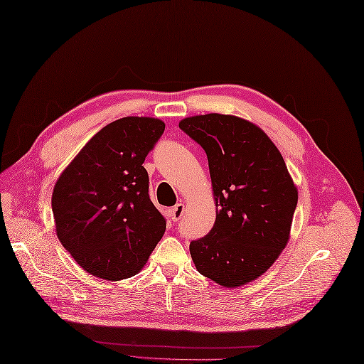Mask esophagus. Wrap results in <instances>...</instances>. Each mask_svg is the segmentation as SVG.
Returning <instances> with one entry per match:
<instances>
[{"instance_id":"1","label":"esophagus","mask_w":364,"mask_h":364,"mask_svg":"<svg viewBox=\"0 0 364 364\" xmlns=\"http://www.w3.org/2000/svg\"><path fill=\"white\" fill-rule=\"evenodd\" d=\"M183 212H185V204L183 203H178L176 205H173L171 209L168 210L171 220H175V222H178L183 216Z\"/></svg>"}]
</instances>
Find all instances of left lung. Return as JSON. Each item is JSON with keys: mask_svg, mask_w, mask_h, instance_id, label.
I'll use <instances>...</instances> for the list:
<instances>
[{"mask_svg": "<svg viewBox=\"0 0 364 364\" xmlns=\"http://www.w3.org/2000/svg\"><path fill=\"white\" fill-rule=\"evenodd\" d=\"M179 127L207 155L218 209L210 232L189 245L193 261L220 286L246 284L286 247L296 186L280 151L249 121L207 114L185 118Z\"/></svg>", "mask_w": 364, "mask_h": 364, "instance_id": "obj_1", "label": "left lung"}]
</instances>
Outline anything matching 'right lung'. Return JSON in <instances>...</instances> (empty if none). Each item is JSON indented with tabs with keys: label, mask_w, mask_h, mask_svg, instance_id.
<instances>
[{
	"label": "right lung",
	"mask_w": 364,
	"mask_h": 364,
	"mask_svg": "<svg viewBox=\"0 0 364 364\" xmlns=\"http://www.w3.org/2000/svg\"><path fill=\"white\" fill-rule=\"evenodd\" d=\"M149 117H124L97 132L55 185L56 232L77 264L111 282L139 272L166 231L142 166L164 133Z\"/></svg>",
	"instance_id": "obj_1"
}]
</instances>
